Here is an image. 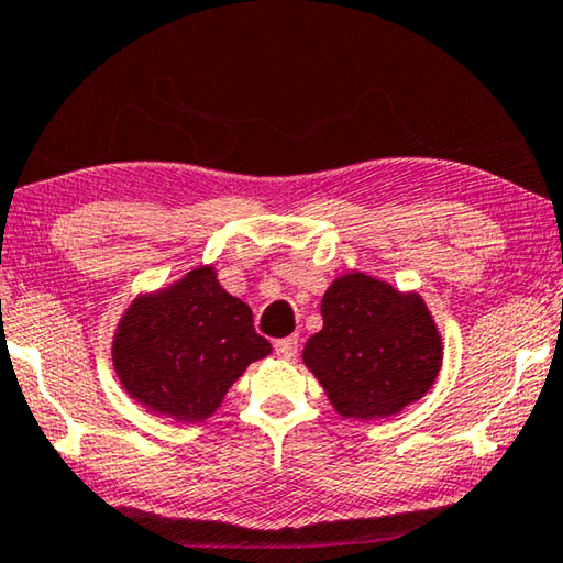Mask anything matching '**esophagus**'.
I'll list each match as a JSON object with an SVG mask.
<instances>
[{
    "mask_svg": "<svg viewBox=\"0 0 563 563\" xmlns=\"http://www.w3.org/2000/svg\"><path fill=\"white\" fill-rule=\"evenodd\" d=\"M274 352H276V357H282V360H294L299 352V340L297 336H282V340L274 342Z\"/></svg>",
    "mask_w": 563,
    "mask_h": 563,
    "instance_id": "1",
    "label": "esophagus"
}]
</instances>
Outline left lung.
Segmentation results:
<instances>
[{
    "label": "left lung",
    "instance_id": "1",
    "mask_svg": "<svg viewBox=\"0 0 563 563\" xmlns=\"http://www.w3.org/2000/svg\"><path fill=\"white\" fill-rule=\"evenodd\" d=\"M322 319L301 357L344 418L395 415L435 383L443 342L418 294L344 274L322 297Z\"/></svg>",
    "mask_w": 563,
    "mask_h": 563
}]
</instances>
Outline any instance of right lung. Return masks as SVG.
I'll return each mask as SVG.
<instances>
[{"mask_svg":"<svg viewBox=\"0 0 563 563\" xmlns=\"http://www.w3.org/2000/svg\"><path fill=\"white\" fill-rule=\"evenodd\" d=\"M269 352L249 305L221 289L211 266H201L170 289L133 301L118 324L112 365L145 408L198 422Z\"/></svg>","mask_w":563,"mask_h":563,"instance_id":"right-lung-1","label":"right lung"}]
</instances>
